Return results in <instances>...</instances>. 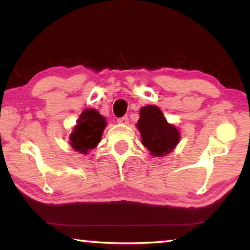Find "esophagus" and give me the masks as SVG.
Segmentation results:
<instances>
[{"label": "esophagus", "mask_w": 250, "mask_h": 250, "mask_svg": "<svg viewBox=\"0 0 250 250\" xmlns=\"http://www.w3.org/2000/svg\"><path fill=\"white\" fill-rule=\"evenodd\" d=\"M128 121H129V117L126 115L118 119V122H119V124H122V125H126V124H128Z\"/></svg>", "instance_id": "34e87169"}]
</instances>
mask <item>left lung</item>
Listing matches in <instances>:
<instances>
[{
	"instance_id": "8db88e82",
	"label": "left lung",
	"mask_w": 250,
	"mask_h": 250,
	"mask_svg": "<svg viewBox=\"0 0 250 250\" xmlns=\"http://www.w3.org/2000/svg\"><path fill=\"white\" fill-rule=\"evenodd\" d=\"M137 126L143 146L154 156L170 153L180 141L179 131L174 125L167 124L162 111L155 105L141 108Z\"/></svg>"
}]
</instances>
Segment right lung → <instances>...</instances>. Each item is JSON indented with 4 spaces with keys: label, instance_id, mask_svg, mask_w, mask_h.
Wrapping results in <instances>:
<instances>
[{
    "label": "right lung",
    "instance_id": "add662e5",
    "mask_svg": "<svg viewBox=\"0 0 250 250\" xmlns=\"http://www.w3.org/2000/svg\"><path fill=\"white\" fill-rule=\"evenodd\" d=\"M77 125L70 134V146L86 154L98 145L105 126V119L95 109H87L80 115Z\"/></svg>",
    "mask_w": 250,
    "mask_h": 250
}]
</instances>
